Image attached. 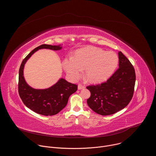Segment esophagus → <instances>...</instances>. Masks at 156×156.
<instances>
[{"label": "esophagus", "instance_id": "obj_1", "mask_svg": "<svg viewBox=\"0 0 156 156\" xmlns=\"http://www.w3.org/2000/svg\"><path fill=\"white\" fill-rule=\"evenodd\" d=\"M84 87H85L84 86H83V85H82L81 84H78V90H82V89H84Z\"/></svg>", "mask_w": 156, "mask_h": 156}]
</instances>
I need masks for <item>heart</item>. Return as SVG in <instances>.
<instances>
[{
  "instance_id": "obj_1",
  "label": "heart",
  "mask_w": 156,
  "mask_h": 156,
  "mask_svg": "<svg viewBox=\"0 0 156 156\" xmlns=\"http://www.w3.org/2000/svg\"><path fill=\"white\" fill-rule=\"evenodd\" d=\"M119 62L117 54L94 47H87L76 51L75 56L68 55L63 60L65 71L72 80H76L84 69V75L93 83L108 78L115 70Z\"/></svg>"
}]
</instances>
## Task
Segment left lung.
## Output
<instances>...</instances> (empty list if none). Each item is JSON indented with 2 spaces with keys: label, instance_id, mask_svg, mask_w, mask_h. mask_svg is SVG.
Instances as JSON below:
<instances>
[{
  "label": "left lung",
  "instance_id": "left-lung-1",
  "mask_svg": "<svg viewBox=\"0 0 156 156\" xmlns=\"http://www.w3.org/2000/svg\"><path fill=\"white\" fill-rule=\"evenodd\" d=\"M119 68L105 82L86 87L91 92L88 106L101 115H112L124 108L133 96L135 69L122 52H119Z\"/></svg>",
  "mask_w": 156,
  "mask_h": 156
}]
</instances>
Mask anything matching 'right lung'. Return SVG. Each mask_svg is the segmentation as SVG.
<instances>
[{
	"mask_svg": "<svg viewBox=\"0 0 156 156\" xmlns=\"http://www.w3.org/2000/svg\"><path fill=\"white\" fill-rule=\"evenodd\" d=\"M49 49L58 51L60 45L52 46L42 44L33 50L22 61L19 70L18 93L24 104L34 112L46 116L58 114L66 105L69 97L77 91L78 86L60 78L57 83L45 90H36L30 87L23 76L25 64L30 57L37 50Z\"/></svg>",
	"mask_w": 156,
	"mask_h": 156,
	"instance_id": "add662e5",
	"label": "right lung"
}]
</instances>
